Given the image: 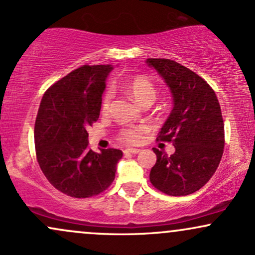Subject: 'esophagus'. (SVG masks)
I'll list each match as a JSON object with an SVG mask.
<instances>
[{"instance_id":"34e87169","label":"esophagus","mask_w":255,"mask_h":255,"mask_svg":"<svg viewBox=\"0 0 255 255\" xmlns=\"http://www.w3.org/2000/svg\"><path fill=\"white\" fill-rule=\"evenodd\" d=\"M125 152H127V153L136 154V153H139L140 150H139V148H126Z\"/></svg>"}]
</instances>
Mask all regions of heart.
<instances>
[{"label":"heart","mask_w":255,"mask_h":255,"mask_svg":"<svg viewBox=\"0 0 255 255\" xmlns=\"http://www.w3.org/2000/svg\"><path fill=\"white\" fill-rule=\"evenodd\" d=\"M122 86H124L126 92L140 105L147 103V102H151L152 103L154 101V98H156V87H154L153 83H152L150 79L144 77V75L131 77L128 80H126ZM111 98H113V93L110 91L104 93L101 105L102 111H107L109 109ZM141 133V128H127V129H124L121 131L120 139L124 142H127V144H136V142L140 141Z\"/></svg>","instance_id":"b5f03b06"}]
</instances>
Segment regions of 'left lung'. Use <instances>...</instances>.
<instances>
[{
	"label": "left lung",
	"mask_w": 255,
	"mask_h": 255,
	"mask_svg": "<svg viewBox=\"0 0 255 255\" xmlns=\"http://www.w3.org/2000/svg\"><path fill=\"white\" fill-rule=\"evenodd\" d=\"M170 89L172 110L160 128L157 141H169L175 152L153 148L157 156L150 181L172 197L199 191L217 170L223 156L224 122L217 96L203 78L166 58H148Z\"/></svg>",
	"instance_id": "obj_1"
}]
</instances>
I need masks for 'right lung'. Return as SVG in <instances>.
I'll use <instances>...</instances> for the list:
<instances>
[{"instance_id":"obj_1","label":"right lung","mask_w":255,"mask_h":255,"mask_svg":"<svg viewBox=\"0 0 255 255\" xmlns=\"http://www.w3.org/2000/svg\"><path fill=\"white\" fill-rule=\"evenodd\" d=\"M110 64L85 66L44 93L34 125L38 164L55 188L73 198L104 192L115 178L122 151L89 148V129L99 118Z\"/></svg>"}]
</instances>
